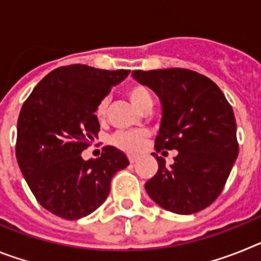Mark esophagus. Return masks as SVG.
<instances>
[{"label": "esophagus", "instance_id": "obj_1", "mask_svg": "<svg viewBox=\"0 0 261 261\" xmlns=\"http://www.w3.org/2000/svg\"><path fill=\"white\" fill-rule=\"evenodd\" d=\"M128 159H129V162L130 163H136L137 162V156H135V155H130V156H128Z\"/></svg>", "mask_w": 261, "mask_h": 261}]
</instances>
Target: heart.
Here are the masks:
<instances>
[{
    "label": "heart",
    "mask_w": 261,
    "mask_h": 261,
    "mask_svg": "<svg viewBox=\"0 0 261 261\" xmlns=\"http://www.w3.org/2000/svg\"><path fill=\"white\" fill-rule=\"evenodd\" d=\"M125 94L133 106L141 111H150L153 107V98L150 91L141 84L129 85L125 90ZM96 119L99 121H105L108 115V98H103L98 103L95 110ZM149 138V132L145 129L133 130V132H119L112 137V144L128 154H136L144 149Z\"/></svg>",
    "instance_id": "1"
}]
</instances>
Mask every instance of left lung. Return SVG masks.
<instances>
[{"mask_svg": "<svg viewBox=\"0 0 261 261\" xmlns=\"http://www.w3.org/2000/svg\"><path fill=\"white\" fill-rule=\"evenodd\" d=\"M132 75L162 103L156 153L179 151L170 167L153 154L158 172L145 190L166 211L197 213L221 195L238 156L231 106L213 81L190 69L135 70Z\"/></svg>", "mask_w": 261, "mask_h": 261, "instance_id": "1", "label": "left lung"}]
</instances>
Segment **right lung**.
I'll return each mask as SVG.
<instances>
[{
    "label": "right lung",
    "instance_id": "right-lung-1",
    "mask_svg": "<svg viewBox=\"0 0 261 261\" xmlns=\"http://www.w3.org/2000/svg\"><path fill=\"white\" fill-rule=\"evenodd\" d=\"M130 70L87 65L52 70L32 90L18 117L15 155L39 204L65 220L89 216L107 199L111 179L129 165L125 154L105 146L84 161L81 153L98 137V103Z\"/></svg>",
    "mask_w": 261,
    "mask_h": 261
}]
</instances>
